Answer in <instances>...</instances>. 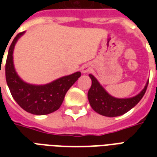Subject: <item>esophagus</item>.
Segmentation results:
<instances>
[{
    "label": "esophagus",
    "instance_id": "34e87169",
    "mask_svg": "<svg viewBox=\"0 0 157 157\" xmlns=\"http://www.w3.org/2000/svg\"><path fill=\"white\" fill-rule=\"evenodd\" d=\"M92 71V67L90 66L89 65H83L82 66V73H88V72H90Z\"/></svg>",
    "mask_w": 157,
    "mask_h": 157
}]
</instances>
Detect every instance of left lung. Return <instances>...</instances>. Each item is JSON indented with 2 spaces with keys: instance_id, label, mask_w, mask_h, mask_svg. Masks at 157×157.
Returning <instances> with one entry per match:
<instances>
[{
  "instance_id": "obj_1",
  "label": "left lung",
  "mask_w": 157,
  "mask_h": 157,
  "mask_svg": "<svg viewBox=\"0 0 157 157\" xmlns=\"http://www.w3.org/2000/svg\"><path fill=\"white\" fill-rule=\"evenodd\" d=\"M89 76L92 80V86L87 93L89 103L95 112L106 117L123 115L133 109L145 95L149 82L148 80L141 92L135 97L128 98H118L110 95L94 75L90 74Z\"/></svg>"
}]
</instances>
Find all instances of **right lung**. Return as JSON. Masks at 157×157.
Listing matches in <instances>:
<instances>
[{
	"instance_id": "add662e5",
	"label": "right lung",
	"mask_w": 157,
	"mask_h": 157,
	"mask_svg": "<svg viewBox=\"0 0 157 157\" xmlns=\"http://www.w3.org/2000/svg\"><path fill=\"white\" fill-rule=\"evenodd\" d=\"M25 32L18 33L11 44L6 63V80L12 98L22 109L35 115H45L59 109L69 89L81 76L77 71L62 76L44 85H34L24 82L17 75L13 63V51Z\"/></svg>"
}]
</instances>
